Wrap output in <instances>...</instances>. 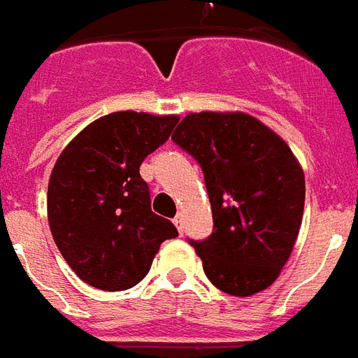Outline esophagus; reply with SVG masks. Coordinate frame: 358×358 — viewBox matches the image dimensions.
<instances>
[{"instance_id":"esophagus-1","label":"esophagus","mask_w":358,"mask_h":358,"mask_svg":"<svg viewBox=\"0 0 358 358\" xmlns=\"http://www.w3.org/2000/svg\"><path fill=\"white\" fill-rule=\"evenodd\" d=\"M173 225L177 227L179 233H182V215H176V217H173Z\"/></svg>"}]
</instances>
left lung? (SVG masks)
I'll return each mask as SVG.
<instances>
[{"label":"left lung","mask_w":358,"mask_h":358,"mask_svg":"<svg viewBox=\"0 0 358 358\" xmlns=\"http://www.w3.org/2000/svg\"><path fill=\"white\" fill-rule=\"evenodd\" d=\"M171 139L200 164L213 233L189 238L210 282L254 296L275 282L301 227L305 177L289 147L242 112H198Z\"/></svg>","instance_id":"8db88e82"}]
</instances>
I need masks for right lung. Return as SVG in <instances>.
I'll return each instance as SVG.
<instances>
[{
  "label": "right lung",
  "instance_id": "right-lung-1",
  "mask_svg": "<svg viewBox=\"0 0 358 358\" xmlns=\"http://www.w3.org/2000/svg\"><path fill=\"white\" fill-rule=\"evenodd\" d=\"M177 116L112 112L83 129L55 164L47 217L59 252L93 288L118 292L145 278L176 225L150 210L143 160L162 147Z\"/></svg>",
  "mask_w": 358,
  "mask_h": 358
}]
</instances>
